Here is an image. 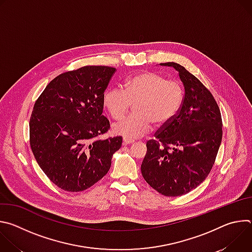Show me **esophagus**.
<instances>
[{
  "instance_id": "34e87169",
  "label": "esophagus",
  "mask_w": 252,
  "mask_h": 252,
  "mask_svg": "<svg viewBox=\"0 0 252 252\" xmlns=\"http://www.w3.org/2000/svg\"><path fill=\"white\" fill-rule=\"evenodd\" d=\"M132 142H133L132 139H128V138H126V137H124V138H123V145H124V146L131 145Z\"/></svg>"
}]
</instances>
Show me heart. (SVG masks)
Masks as SVG:
<instances>
[{
    "mask_svg": "<svg viewBox=\"0 0 252 252\" xmlns=\"http://www.w3.org/2000/svg\"><path fill=\"white\" fill-rule=\"evenodd\" d=\"M184 100V91L176 81L143 71L126 79L123 90L107 89L103 94V105L109 115L122 119L133 104L134 115L112 126L113 132L128 139L147 134L153 126L168 124L178 113Z\"/></svg>",
    "mask_w": 252,
    "mask_h": 252,
    "instance_id": "heart-1",
    "label": "heart"
}]
</instances>
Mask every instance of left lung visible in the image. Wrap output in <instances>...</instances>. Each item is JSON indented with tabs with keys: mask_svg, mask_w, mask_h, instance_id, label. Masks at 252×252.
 Returning <instances> with one entry per match:
<instances>
[{
	"mask_svg": "<svg viewBox=\"0 0 252 252\" xmlns=\"http://www.w3.org/2000/svg\"><path fill=\"white\" fill-rule=\"evenodd\" d=\"M172 66L185 87L176 116L147 142L141 163L145 181L165 196H181L197 188L209 174L222 138L220 107L211 93L186 67Z\"/></svg>",
	"mask_w": 252,
	"mask_h": 252,
	"instance_id": "8db88e82",
	"label": "left lung"
}]
</instances>
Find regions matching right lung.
Masks as SVG:
<instances>
[{
    "label": "right lung",
    "instance_id": "obj_1",
    "mask_svg": "<svg viewBox=\"0 0 252 252\" xmlns=\"http://www.w3.org/2000/svg\"><path fill=\"white\" fill-rule=\"evenodd\" d=\"M116 68L86 65L55 78L35 100L30 145L35 160L60 189L83 191L101 179L123 137L98 139L110 128L103 94Z\"/></svg>",
    "mask_w": 252,
    "mask_h": 252
}]
</instances>
